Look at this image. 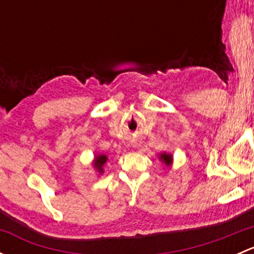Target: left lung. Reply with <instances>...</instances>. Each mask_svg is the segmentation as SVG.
Instances as JSON below:
<instances>
[{
  "label": "left lung",
  "mask_w": 254,
  "mask_h": 254,
  "mask_svg": "<svg viewBox=\"0 0 254 254\" xmlns=\"http://www.w3.org/2000/svg\"><path fill=\"white\" fill-rule=\"evenodd\" d=\"M160 160L165 163L166 166H170L172 163V155L171 153H161L160 155Z\"/></svg>",
  "instance_id": "obj_1"
}]
</instances>
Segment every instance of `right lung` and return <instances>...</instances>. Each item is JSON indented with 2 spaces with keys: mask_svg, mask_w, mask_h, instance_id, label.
<instances>
[{
  "mask_svg": "<svg viewBox=\"0 0 254 254\" xmlns=\"http://www.w3.org/2000/svg\"><path fill=\"white\" fill-rule=\"evenodd\" d=\"M107 160H108V157H107L106 155H98V156H96V158H94L93 166H94V168H96L97 172H98L99 175H102V173L104 172L103 166L106 165Z\"/></svg>",
  "mask_w": 254,
  "mask_h": 254,
  "instance_id": "add662e5",
  "label": "right lung"
}]
</instances>
